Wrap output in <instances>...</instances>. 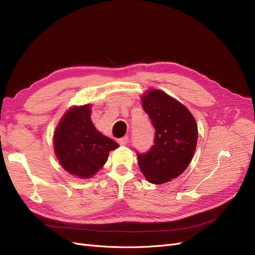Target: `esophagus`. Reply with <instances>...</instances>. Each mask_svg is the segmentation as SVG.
Here are the masks:
<instances>
[{"mask_svg":"<svg viewBox=\"0 0 255 255\" xmlns=\"http://www.w3.org/2000/svg\"><path fill=\"white\" fill-rule=\"evenodd\" d=\"M128 136H125V137H122V138L118 139V143H119L120 145H126V144L128 143Z\"/></svg>","mask_w":255,"mask_h":255,"instance_id":"obj_1","label":"esophagus"}]
</instances>
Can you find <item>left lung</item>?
Segmentation results:
<instances>
[{"label": "left lung", "mask_w": 255, "mask_h": 255, "mask_svg": "<svg viewBox=\"0 0 255 255\" xmlns=\"http://www.w3.org/2000/svg\"><path fill=\"white\" fill-rule=\"evenodd\" d=\"M141 103L156 131L151 150L138 154V165L147 181L162 184L188 168L197 144V124L182 103L160 90L142 95Z\"/></svg>", "instance_id": "left-lung-1"}]
</instances>
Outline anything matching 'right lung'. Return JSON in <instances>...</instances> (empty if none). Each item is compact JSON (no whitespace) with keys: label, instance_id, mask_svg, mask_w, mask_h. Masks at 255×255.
I'll list each match as a JSON object with an SVG mask.
<instances>
[{"label":"right lung","instance_id":"right-lung-1","mask_svg":"<svg viewBox=\"0 0 255 255\" xmlns=\"http://www.w3.org/2000/svg\"><path fill=\"white\" fill-rule=\"evenodd\" d=\"M91 114V104L71 108L54 133L55 154L60 164L79 178L94 176L107 162L109 153L119 146L95 128Z\"/></svg>","mask_w":255,"mask_h":255}]
</instances>
